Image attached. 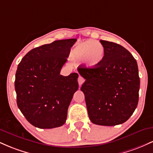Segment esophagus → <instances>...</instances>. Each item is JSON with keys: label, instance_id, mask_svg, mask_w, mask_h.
I'll list each match as a JSON object with an SVG mask.
<instances>
[{"label": "esophagus", "instance_id": "34e87169", "mask_svg": "<svg viewBox=\"0 0 153 153\" xmlns=\"http://www.w3.org/2000/svg\"><path fill=\"white\" fill-rule=\"evenodd\" d=\"M78 83H79V85H81L82 83H83L84 81H85V79H84L83 78H82V76H79L78 77Z\"/></svg>", "mask_w": 153, "mask_h": 153}]
</instances>
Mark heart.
<instances>
[{
  "label": "heart",
  "instance_id": "heart-1",
  "mask_svg": "<svg viewBox=\"0 0 153 153\" xmlns=\"http://www.w3.org/2000/svg\"><path fill=\"white\" fill-rule=\"evenodd\" d=\"M104 55V48L99 42L86 40L77 44L72 50L73 58L82 61L88 68H94L102 61Z\"/></svg>",
  "mask_w": 153,
  "mask_h": 153
}]
</instances>
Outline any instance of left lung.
<instances>
[{
  "mask_svg": "<svg viewBox=\"0 0 153 153\" xmlns=\"http://www.w3.org/2000/svg\"><path fill=\"white\" fill-rule=\"evenodd\" d=\"M104 56L92 68L79 67L85 79V95L90 120L95 124L115 126L129 119L137 106L140 77L136 59L124 47L101 40Z\"/></svg>",
  "mask_w": 153,
  "mask_h": 153,
  "instance_id": "obj_1",
  "label": "left lung"
}]
</instances>
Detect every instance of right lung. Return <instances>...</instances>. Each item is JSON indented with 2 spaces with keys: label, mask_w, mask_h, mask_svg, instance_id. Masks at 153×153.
<instances>
[{
  "label": "right lung",
  "mask_w": 153,
  "mask_h": 153,
  "mask_svg": "<svg viewBox=\"0 0 153 153\" xmlns=\"http://www.w3.org/2000/svg\"><path fill=\"white\" fill-rule=\"evenodd\" d=\"M76 39L57 40L36 47L23 57L16 73L19 108L26 120L40 129L60 127L66 122L78 74L60 75Z\"/></svg>",
  "instance_id": "add662e5"
}]
</instances>
